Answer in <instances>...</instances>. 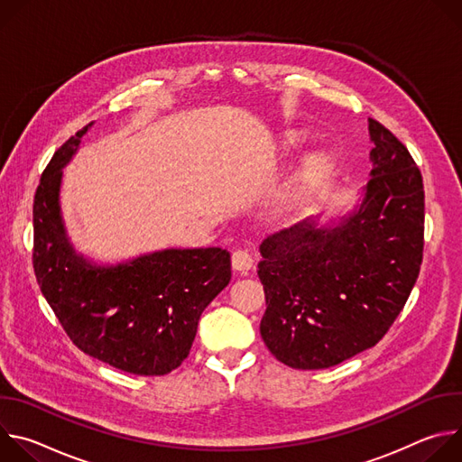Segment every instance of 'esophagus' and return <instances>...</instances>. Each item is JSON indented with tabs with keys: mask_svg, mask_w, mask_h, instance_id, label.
I'll list each match as a JSON object with an SVG mask.
<instances>
[{
	"mask_svg": "<svg viewBox=\"0 0 462 462\" xmlns=\"http://www.w3.org/2000/svg\"><path fill=\"white\" fill-rule=\"evenodd\" d=\"M232 267L236 271H241V273H246L254 267V255L248 248H237L234 254H232Z\"/></svg>",
	"mask_w": 462,
	"mask_h": 462,
	"instance_id": "1",
	"label": "esophagus"
}]
</instances>
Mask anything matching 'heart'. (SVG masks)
<instances>
[{"instance_id": "obj_1", "label": "heart", "mask_w": 462, "mask_h": 462, "mask_svg": "<svg viewBox=\"0 0 462 462\" xmlns=\"http://www.w3.org/2000/svg\"><path fill=\"white\" fill-rule=\"evenodd\" d=\"M300 143H301V137H300V134H296V131H287V134L282 137L283 152H291ZM328 164H331V155L323 150L307 155L294 175V180H292V186L289 191V199L296 201V199L305 197L314 188L319 175L328 168Z\"/></svg>"}]
</instances>
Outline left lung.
Returning a JSON list of instances; mask_svg holds the SVG:
<instances>
[{"instance_id": "obj_1", "label": "left lung", "mask_w": 462, "mask_h": 462, "mask_svg": "<svg viewBox=\"0 0 462 462\" xmlns=\"http://www.w3.org/2000/svg\"><path fill=\"white\" fill-rule=\"evenodd\" d=\"M371 179L338 221H301L259 245V331L294 369H325L376 346L406 305L424 248V186L408 148L369 118Z\"/></svg>"}]
</instances>
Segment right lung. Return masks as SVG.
<instances>
[{"mask_svg":"<svg viewBox=\"0 0 462 462\" xmlns=\"http://www.w3.org/2000/svg\"><path fill=\"white\" fill-rule=\"evenodd\" d=\"M88 124L52 155L32 207L34 274L63 331L86 355L120 371L161 376L188 356L197 323L230 282L217 246L166 248L116 265L79 254L65 230L60 188Z\"/></svg>","mask_w":462,"mask_h":462,"instance_id":"obj_1","label":"right lung"}]
</instances>
